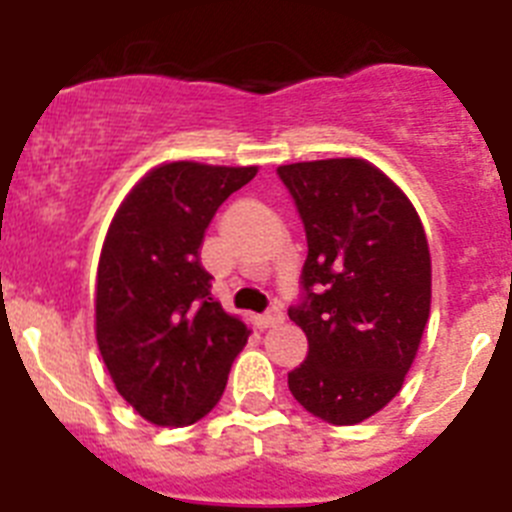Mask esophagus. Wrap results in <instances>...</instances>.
I'll list each match as a JSON object with an SVG mask.
<instances>
[{"mask_svg":"<svg viewBox=\"0 0 512 512\" xmlns=\"http://www.w3.org/2000/svg\"><path fill=\"white\" fill-rule=\"evenodd\" d=\"M284 320L282 315V307H271V310H266L264 315H259V325L261 328H274V325H279Z\"/></svg>","mask_w":512,"mask_h":512,"instance_id":"1","label":"esophagus"}]
</instances>
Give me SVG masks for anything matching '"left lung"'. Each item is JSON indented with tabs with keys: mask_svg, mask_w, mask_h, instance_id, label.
I'll return each mask as SVG.
<instances>
[{
	"mask_svg": "<svg viewBox=\"0 0 512 512\" xmlns=\"http://www.w3.org/2000/svg\"><path fill=\"white\" fill-rule=\"evenodd\" d=\"M305 225L302 295L289 307L307 356L287 377L307 413L354 425L400 392L431 312V253L420 217L361 158L277 169Z\"/></svg>",
	"mask_w": 512,
	"mask_h": 512,
	"instance_id": "left-lung-1",
	"label": "left lung"
}]
</instances>
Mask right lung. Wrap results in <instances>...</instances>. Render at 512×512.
Returning <instances> with one entry per match:
<instances>
[{"label": "right lung", "mask_w": 512, "mask_h": 512, "mask_svg": "<svg viewBox=\"0 0 512 512\" xmlns=\"http://www.w3.org/2000/svg\"><path fill=\"white\" fill-rule=\"evenodd\" d=\"M256 166L176 161L135 184L97 271V343L117 392L156 425L215 408L248 328L210 295L200 246L217 207Z\"/></svg>", "instance_id": "add662e5"}]
</instances>
